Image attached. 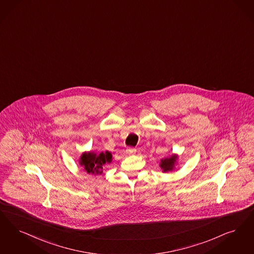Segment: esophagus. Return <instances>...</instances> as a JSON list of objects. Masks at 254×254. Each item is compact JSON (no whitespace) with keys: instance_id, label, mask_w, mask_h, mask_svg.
Listing matches in <instances>:
<instances>
[{"instance_id":"esophagus-1","label":"esophagus","mask_w":254,"mask_h":254,"mask_svg":"<svg viewBox=\"0 0 254 254\" xmlns=\"http://www.w3.org/2000/svg\"><path fill=\"white\" fill-rule=\"evenodd\" d=\"M127 153L128 155L135 154V153H136V149H135V148H133V147H128V148L127 149Z\"/></svg>"}]
</instances>
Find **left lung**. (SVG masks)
<instances>
[{"instance_id":"8db88e82","label":"left lung","mask_w":254,"mask_h":254,"mask_svg":"<svg viewBox=\"0 0 254 254\" xmlns=\"http://www.w3.org/2000/svg\"><path fill=\"white\" fill-rule=\"evenodd\" d=\"M178 160H179V156L177 154H172L170 157L162 159L160 167L162 168L163 172L167 173L173 171V169H175L176 165L178 164Z\"/></svg>"}]
</instances>
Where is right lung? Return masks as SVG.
Here are the masks:
<instances>
[{"label": "right lung", "instance_id": "obj_1", "mask_svg": "<svg viewBox=\"0 0 254 254\" xmlns=\"http://www.w3.org/2000/svg\"><path fill=\"white\" fill-rule=\"evenodd\" d=\"M112 162V153L109 151L96 153L93 151L82 153L79 164L84 170L91 175H101L104 165Z\"/></svg>", "mask_w": 254, "mask_h": 254}]
</instances>
